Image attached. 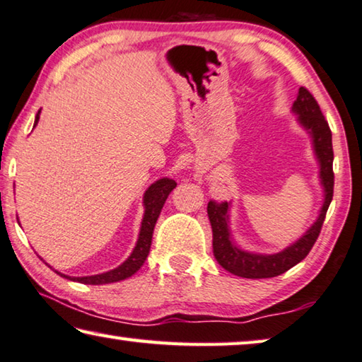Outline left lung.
I'll list each match as a JSON object with an SVG mask.
<instances>
[{
  "mask_svg": "<svg viewBox=\"0 0 362 362\" xmlns=\"http://www.w3.org/2000/svg\"><path fill=\"white\" fill-rule=\"evenodd\" d=\"M292 112L297 117V122L305 132L310 134L313 151L319 163V180L324 191V202L316 221L310 229L284 248L279 253L263 255L247 252L235 244L229 228L230 202H213L210 200L206 206L209 220L213 230V255L216 262L230 274L245 277V279H268V277L281 276L284 272L300 263L315 245L319 233H321L325 213L334 195V151H332V133L329 123L325 122L321 109L313 94L301 86L298 90L297 100L292 105Z\"/></svg>",
  "mask_w": 362,
  "mask_h": 362,
  "instance_id": "1",
  "label": "left lung"
}]
</instances>
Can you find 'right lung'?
Here are the masks:
<instances>
[{
    "instance_id": "right-lung-1",
    "label": "right lung",
    "mask_w": 362,
    "mask_h": 362,
    "mask_svg": "<svg viewBox=\"0 0 362 362\" xmlns=\"http://www.w3.org/2000/svg\"><path fill=\"white\" fill-rule=\"evenodd\" d=\"M40 112L37 117H35V125L40 120ZM176 187V182L170 177H162V180H157L156 182L147 187V191L144 192V197H142V205H144V216H142L141 221V229H139V235H138V242L133 248V252L129 257L123 262L120 266H117L115 269H110L107 272H103V274H94V276H85V277H70L61 274V272L56 271L59 276L65 277V279L75 281V282H81V284H90V286H103V284H110V282H118L123 279H128L132 277L136 271H138L142 264H144L147 255H149L151 250V244H152V234H153V228H156L157 218L160 215V211L163 209L165 200L168 199L170 192Z\"/></svg>"
}]
</instances>
